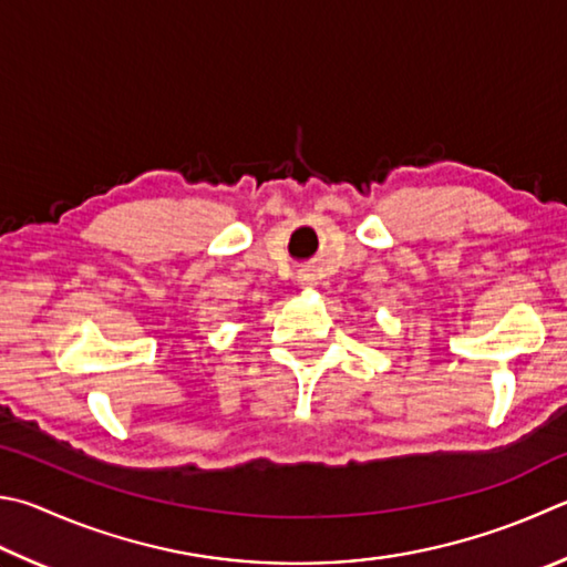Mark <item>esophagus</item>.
<instances>
[{
    "label": "esophagus",
    "instance_id": "obj_1",
    "mask_svg": "<svg viewBox=\"0 0 567 567\" xmlns=\"http://www.w3.org/2000/svg\"><path fill=\"white\" fill-rule=\"evenodd\" d=\"M300 285H305V287H312L315 285L312 270H300Z\"/></svg>",
    "mask_w": 567,
    "mask_h": 567
}]
</instances>
